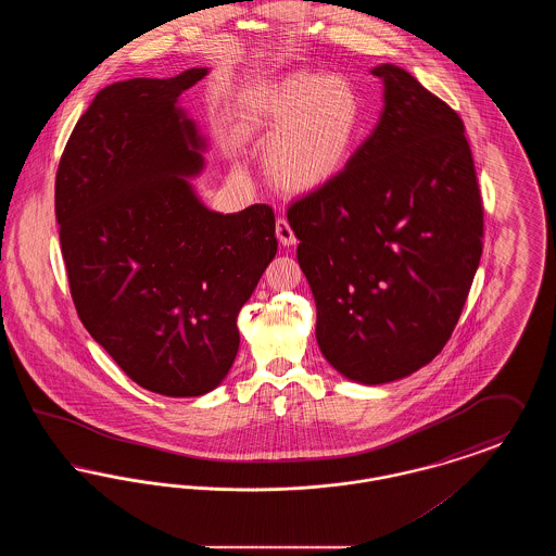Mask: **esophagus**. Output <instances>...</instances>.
Instances as JSON below:
<instances>
[{
	"instance_id": "34e87169",
	"label": "esophagus",
	"mask_w": 556,
	"mask_h": 556,
	"mask_svg": "<svg viewBox=\"0 0 556 556\" xmlns=\"http://www.w3.org/2000/svg\"><path fill=\"white\" fill-rule=\"evenodd\" d=\"M275 236L279 239V243L281 245H293L298 239H295V233L291 231L290 223H288V218H277V223H275Z\"/></svg>"
}]
</instances>
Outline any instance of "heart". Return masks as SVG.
<instances>
[{"label":"heart","instance_id":"obj_1","mask_svg":"<svg viewBox=\"0 0 556 556\" xmlns=\"http://www.w3.org/2000/svg\"><path fill=\"white\" fill-rule=\"evenodd\" d=\"M236 118L243 135L268 139V177L281 189L302 193L344 170L363 127V100L342 75L293 73L243 89Z\"/></svg>","mask_w":556,"mask_h":556}]
</instances>
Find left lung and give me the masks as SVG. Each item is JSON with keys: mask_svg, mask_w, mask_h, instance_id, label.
<instances>
[{"mask_svg": "<svg viewBox=\"0 0 556 556\" xmlns=\"http://www.w3.org/2000/svg\"><path fill=\"white\" fill-rule=\"evenodd\" d=\"M370 73L383 80L377 127L288 220L323 356L345 379L379 386L448 342L481 258L483 208L458 114L396 64Z\"/></svg>", "mask_w": 556, "mask_h": 556, "instance_id": "1", "label": "left lung"}]
</instances>
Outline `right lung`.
<instances>
[{"instance_id": "right-lung-1", "label": "right lung", "mask_w": 556, "mask_h": 556, "mask_svg": "<svg viewBox=\"0 0 556 556\" xmlns=\"http://www.w3.org/2000/svg\"><path fill=\"white\" fill-rule=\"evenodd\" d=\"M208 75L104 87L71 132L55 218L80 323L154 394L204 396L239 350L238 315L277 254L266 204L223 214L200 200L206 137L179 106Z\"/></svg>"}]
</instances>
